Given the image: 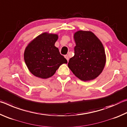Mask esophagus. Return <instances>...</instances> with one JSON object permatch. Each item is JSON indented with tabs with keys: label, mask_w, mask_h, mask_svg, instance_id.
I'll return each mask as SVG.
<instances>
[{
	"label": "esophagus",
	"mask_w": 127,
	"mask_h": 127,
	"mask_svg": "<svg viewBox=\"0 0 127 127\" xmlns=\"http://www.w3.org/2000/svg\"><path fill=\"white\" fill-rule=\"evenodd\" d=\"M65 59H66V61H67L68 62V61H69V57H68V55H65Z\"/></svg>",
	"instance_id": "34e87169"
}]
</instances>
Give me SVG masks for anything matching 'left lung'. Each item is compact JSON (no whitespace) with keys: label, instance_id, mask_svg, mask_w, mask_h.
Here are the masks:
<instances>
[{"label":"left lung","instance_id":"obj_1","mask_svg":"<svg viewBox=\"0 0 127 127\" xmlns=\"http://www.w3.org/2000/svg\"><path fill=\"white\" fill-rule=\"evenodd\" d=\"M76 46L74 55L68 66L75 76L83 81H91L101 73L106 64L104 46L90 31L79 30L74 33Z\"/></svg>","mask_w":127,"mask_h":127}]
</instances>
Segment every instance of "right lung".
<instances>
[{
    "instance_id": "1",
    "label": "right lung",
    "mask_w": 127,
    "mask_h": 127,
    "mask_svg": "<svg viewBox=\"0 0 127 127\" xmlns=\"http://www.w3.org/2000/svg\"><path fill=\"white\" fill-rule=\"evenodd\" d=\"M58 35L44 32L30 42L25 49L24 60L30 72L38 78L46 79L55 74L67 61L55 46Z\"/></svg>"
}]
</instances>
